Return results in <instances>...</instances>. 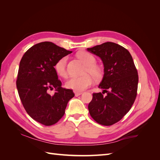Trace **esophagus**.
I'll use <instances>...</instances> for the list:
<instances>
[{"mask_svg":"<svg viewBox=\"0 0 160 160\" xmlns=\"http://www.w3.org/2000/svg\"><path fill=\"white\" fill-rule=\"evenodd\" d=\"M74 93H75V95L76 97H77V96H79V95H81L83 93H82V92H79V91H74Z\"/></svg>","mask_w":160,"mask_h":160,"instance_id":"34e87169","label":"esophagus"}]
</instances>
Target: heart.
Listing matches in <instances>:
<instances>
[{
	"label": "heart",
	"instance_id": "b5f03b06",
	"mask_svg": "<svg viewBox=\"0 0 160 160\" xmlns=\"http://www.w3.org/2000/svg\"><path fill=\"white\" fill-rule=\"evenodd\" d=\"M77 57L79 59L84 62L87 66L85 71V75L80 77H72L68 81H67V88L72 89L76 91H83L88 88L93 83V79L90 75L93 76L95 79H99L102 77V71L99 67L95 65V57L87 51H81L77 53ZM67 57H62L57 61L55 65V69L57 73L61 77H65L67 75L66 65H67ZM89 73L90 74H87Z\"/></svg>",
	"mask_w": 160,
	"mask_h": 160
}]
</instances>
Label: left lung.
Segmentation results:
<instances>
[{"instance_id": "left-lung-1", "label": "left lung", "mask_w": 160, "mask_h": 160, "mask_svg": "<svg viewBox=\"0 0 160 160\" xmlns=\"http://www.w3.org/2000/svg\"><path fill=\"white\" fill-rule=\"evenodd\" d=\"M87 50L100 57L104 66L103 77L99 85L103 91L93 93L88 105L89 113L98 123L111 125L122 119L134 103L138 71L129 52L115 42H104Z\"/></svg>"}]
</instances>
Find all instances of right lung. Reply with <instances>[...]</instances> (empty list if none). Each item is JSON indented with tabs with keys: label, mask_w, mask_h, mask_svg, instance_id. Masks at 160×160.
Wrapping results in <instances>:
<instances>
[{
	"label": "right lung",
	"mask_w": 160,
	"mask_h": 160,
	"mask_svg": "<svg viewBox=\"0 0 160 160\" xmlns=\"http://www.w3.org/2000/svg\"><path fill=\"white\" fill-rule=\"evenodd\" d=\"M71 52L45 41L31 47L21 60L17 80L19 97L29 116L46 126L58 122L75 96L72 90L62 88L54 67L58 60ZM53 88L56 92L51 96L48 91Z\"/></svg>",
	"instance_id": "1"
}]
</instances>
